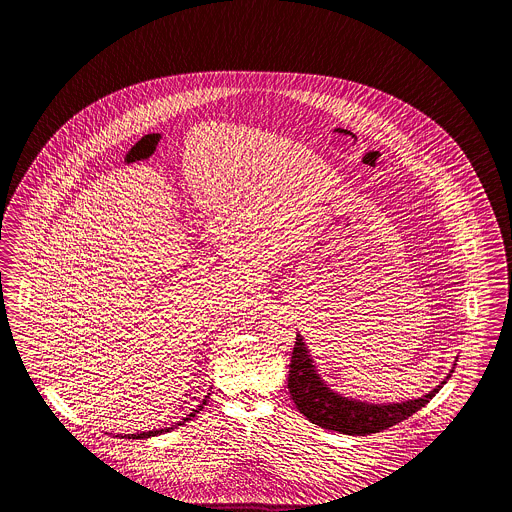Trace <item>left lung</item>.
I'll return each mask as SVG.
<instances>
[{"mask_svg":"<svg viewBox=\"0 0 512 512\" xmlns=\"http://www.w3.org/2000/svg\"><path fill=\"white\" fill-rule=\"evenodd\" d=\"M455 366H457V360L447 377L424 397L401 401V403H366V401H358L333 391L323 381L322 376L318 374V368L314 364L310 350L306 347L302 335L298 333L287 381H289V393H291V399L295 401L296 408L312 424L325 430L347 433V435H370L403 422L414 412H418L422 406L430 403L435 393H439V389L455 372Z\"/></svg>","mask_w":512,"mask_h":512,"instance_id":"obj_1","label":"left lung"}]
</instances>
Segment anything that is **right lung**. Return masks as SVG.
Listing matches in <instances>:
<instances>
[{
	"label": "right lung",
	"instance_id": "right-lung-1",
	"mask_svg": "<svg viewBox=\"0 0 512 512\" xmlns=\"http://www.w3.org/2000/svg\"><path fill=\"white\" fill-rule=\"evenodd\" d=\"M208 399H210V393L202 399V403L198 404L196 408H192V412L187 414V418H183L181 422H177L175 426H169V428H162V430H152V431H140V433H127V435H117V437H127V439H148V437H154V435H162L165 431L175 430V428H179V426H185L189 420H192L202 408H204V404L208 403Z\"/></svg>",
	"mask_w": 512,
	"mask_h": 512
}]
</instances>
